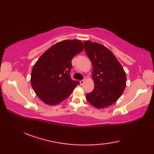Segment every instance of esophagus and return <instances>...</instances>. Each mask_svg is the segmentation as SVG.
Instances as JSON below:
<instances>
[{
    "label": "esophagus",
    "instance_id": "obj_1",
    "mask_svg": "<svg viewBox=\"0 0 154 154\" xmlns=\"http://www.w3.org/2000/svg\"><path fill=\"white\" fill-rule=\"evenodd\" d=\"M84 82H85V80L84 79H83V80H81V81H79V83H80V84L81 85H82L84 83Z\"/></svg>",
    "mask_w": 154,
    "mask_h": 154
}]
</instances>
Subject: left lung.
Returning a JSON list of instances; mask_svg holds the SVG:
<instances>
[{"label": "left lung", "instance_id": "left-lung-1", "mask_svg": "<svg viewBox=\"0 0 154 154\" xmlns=\"http://www.w3.org/2000/svg\"><path fill=\"white\" fill-rule=\"evenodd\" d=\"M85 51L92 62L94 87L87 93L89 103L97 109L110 106L125 89L126 75L122 65L109 49L91 41H85Z\"/></svg>", "mask_w": 154, "mask_h": 154}]
</instances>
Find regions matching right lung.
<instances>
[{"label":"right lung","instance_id":"right-lung-1","mask_svg":"<svg viewBox=\"0 0 154 154\" xmlns=\"http://www.w3.org/2000/svg\"><path fill=\"white\" fill-rule=\"evenodd\" d=\"M83 50L81 41L65 40L52 45L38 59L32 71L31 85L44 103L50 105L61 103L79 84L71 78V60Z\"/></svg>","mask_w":154,"mask_h":154}]
</instances>
